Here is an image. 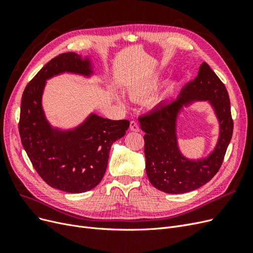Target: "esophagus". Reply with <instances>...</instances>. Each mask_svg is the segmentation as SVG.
<instances>
[{
  "label": "esophagus",
  "mask_w": 253,
  "mask_h": 253,
  "mask_svg": "<svg viewBox=\"0 0 253 253\" xmlns=\"http://www.w3.org/2000/svg\"><path fill=\"white\" fill-rule=\"evenodd\" d=\"M129 129L133 132H139V126L137 125L136 121H131L129 122Z\"/></svg>",
  "instance_id": "34e87169"
}]
</instances>
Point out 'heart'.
<instances>
[{
	"instance_id": "obj_1",
	"label": "heart",
	"mask_w": 253,
	"mask_h": 253,
	"mask_svg": "<svg viewBox=\"0 0 253 253\" xmlns=\"http://www.w3.org/2000/svg\"><path fill=\"white\" fill-rule=\"evenodd\" d=\"M160 80H162V73L160 72L152 73L148 76H145V77L138 79L137 81L129 84L127 87V94L132 100H135V101L143 100V99L148 98L153 91L156 89ZM170 89L171 87L169 84L164 86L163 88H160L157 93H155L150 99V103L152 105H157L162 101H164L167 98V96L169 95ZM117 99L119 100V102L126 103L124 98L121 96H118Z\"/></svg>"
}]
</instances>
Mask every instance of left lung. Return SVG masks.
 <instances>
[{"label": "left lung", "mask_w": 253, "mask_h": 253, "mask_svg": "<svg viewBox=\"0 0 253 253\" xmlns=\"http://www.w3.org/2000/svg\"><path fill=\"white\" fill-rule=\"evenodd\" d=\"M207 101L219 122V137L214 149L206 158L190 160L179 149L177 122L185 106ZM144 135L145 172L156 189L170 194L196 190L211 180L223 164L233 132L230 100L224 83L206 62L197 77L183 86L176 99L160 103L139 118Z\"/></svg>", "instance_id": "obj_1"}]
</instances>
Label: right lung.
I'll list each match as a JSON object with an SVG mask.
<instances>
[{
	"mask_svg": "<svg viewBox=\"0 0 253 253\" xmlns=\"http://www.w3.org/2000/svg\"><path fill=\"white\" fill-rule=\"evenodd\" d=\"M65 73L90 79L95 70L88 56L76 52L51 59L24 89L19 132L30 162L47 185L67 193H83L101 181L112 144L126 135L129 122L90 113L74 127L53 126L43 109V93L47 80Z\"/></svg>",
	"mask_w": 253,
	"mask_h": 253,
	"instance_id": "obj_1",
	"label": "right lung"
}]
</instances>
